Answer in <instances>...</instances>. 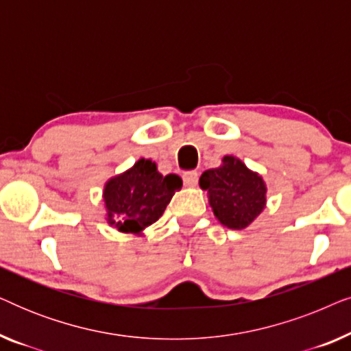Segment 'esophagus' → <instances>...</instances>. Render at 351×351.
Wrapping results in <instances>:
<instances>
[{
  "label": "esophagus",
  "mask_w": 351,
  "mask_h": 351,
  "mask_svg": "<svg viewBox=\"0 0 351 351\" xmlns=\"http://www.w3.org/2000/svg\"><path fill=\"white\" fill-rule=\"evenodd\" d=\"M198 177H199L198 172L190 171V172H185V174L182 176V179H184L185 186H196V184H198Z\"/></svg>",
  "instance_id": "obj_1"
}]
</instances>
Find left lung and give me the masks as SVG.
Segmentation results:
<instances>
[{
	"instance_id": "8db88e82",
	"label": "left lung",
	"mask_w": 351,
	"mask_h": 351,
	"mask_svg": "<svg viewBox=\"0 0 351 351\" xmlns=\"http://www.w3.org/2000/svg\"><path fill=\"white\" fill-rule=\"evenodd\" d=\"M199 186L208 191L215 219L227 228H247L267 206L263 177L233 155H225L215 169L204 171Z\"/></svg>"
}]
</instances>
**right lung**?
Returning <instances> with one entry per match:
<instances>
[{
    "instance_id": "right-lung-1",
    "label": "right lung",
    "mask_w": 351,
    "mask_h": 351,
    "mask_svg": "<svg viewBox=\"0 0 351 351\" xmlns=\"http://www.w3.org/2000/svg\"><path fill=\"white\" fill-rule=\"evenodd\" d=\"M180 189L179 176H162L155 161L141 158L129 169L105 182V220L118 232L141 237L143 230L161 217Z\"/></svg>"
}]
</instances>
